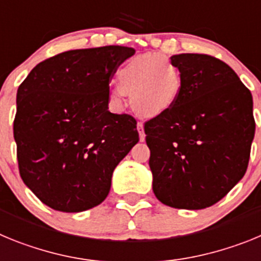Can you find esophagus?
Returning a JSON list of instances; mask_svg holds the SVG:
<instances>
[{"label": "esophagus", "instance_id": "obj_1", "mask_svg": "<svg viewBox=\"0 0 261 261\" xmlns=\"http://www.w3.org/2000/svg\"><path fill=\"white\" fill-rule=\"evenodd\" d=\"M137 129H138V135H140V140H141V141H144L145 140V130H144V124L142 123H138L137 124Z\"/></svg>", "mask_w": 261, "mask_h": 261}]
</instances>
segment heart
<instances>
[{
    "mask_svg": "<svg viewBox=\"0 0 261 261\" xmlns=\"http://www.w3.org/2000/svg\"><path fill=\"white\" fill-rule=\"evenodd\" d=\"M120 87L111 91V99L121 103L130 94L137 114L155 117L171 110L181 93V75L163 55L145 53L128 60L117 70Z\"/></svg>",
    "mask_w": 261,
    "mask_h": 261,
    "instance_id": "b5f03b06",
    "label": "heart"
}]
</instances>
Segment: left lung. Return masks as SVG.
<instances>
[{"mask_svg": "<svg viewBox=\"0 0 261 261\" xmlns=\"http://www.w3.org/2000/svg\"><path fill=\"white\" fill-rule=\"evenodd\" d=\"M181 93L145 123L156 199L197 211L223 199L246 174L255 136L252 95L227 64L209 55L171 57Z\"/></svg>", "mask_w": 261, "mask_h": 261, "instance_id": "obj_1", "label": "left lung"}]
</instances>
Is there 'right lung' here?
Wrapping results in <instances>:
<instances>
[{
    "instance_id": "1",
    "label": "right lung",
    "mask_w": 261,
    "mask_h": 261,
    "mask_svg": "<svg viewBox=\"0 0 261 261\" xmlns=\"http://www.w3.org/2000/svg\"><path fill=\"white\" fill-rule=\"evenodd\" d=\"M135 52L66 50L38 64L18 87L19 174L49 208L77 213L105 201L115 167L140 140L135 117L108 111L111 80Z\"/></svg>"
}]
</instances>
